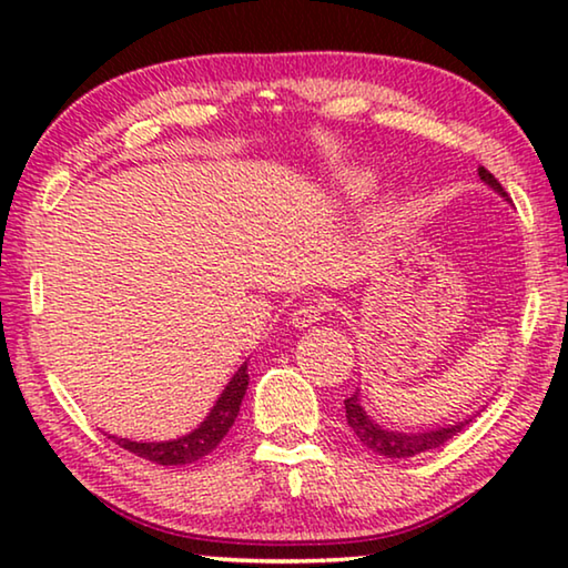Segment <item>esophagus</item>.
Returning <instances> with one entry per match:
<instances>
[{
  "label": "esophagus",
  "instance_id": "esophagus-1",
  "mask_svg": "<svg viewBox=\"0 0 568 568\" xmlns=\"http://www.w3.org/2000/svg\"><path fill=\"white\" fill-rule=\"evenodd\" d=\"M321 315H323V305L311 301V303H303L295 307V311L291 313V323L295 325V328H307V325L318 323Z\"/></svg>",
  "mask_w": 568,
  "mask_h": 568
}]
</instances>
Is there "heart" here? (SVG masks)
Listing matches in <instances>:
<instances>
[{
  "label": "heart",
  "mask_w": 568,
  "mask_h": 568,
  "mask_svg": "<svg viewBox=\"0 0 568 568\" xmlns=\"http://www.w3.org/2000/svg\"><path fill=\"white\" fill-rule=\"evenodd\" d=\"M373 182H376V178L373 175H368V172H363V175H358L353 180V185H351V190L355 192V195H363V192H371V187H373Z\"/></svg>",
  "instance_id": "b5f03b06"
}]
</instances>
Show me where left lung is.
I'll use <instances>...</instances> for the list:
<instances>
[{
	"label": "left lung",
	"instance_id": "1",
	"mask_svg": "<svg viewBox=\"0 0 568 568\" xmlns=\"http://www.w3.org/2000/svg\"><path fill=\"white\" fill-rule=\"evenodd\" d=\"M478 175L486 182V185H491L498 195L506 197V190L501 187V182L491 175V172H488L486 168H478ZM345 420H348V426L355 434V438H358L365 448H371L373 454L386 456V458H413L418 454H426V450H434L438 446H444L446 440L458 436L468 423V420H460V423H456V426L418 430V434H398V430H386V428H381L378 423H373L368 416H365V410L358 400V390H355L351 398H345Z\"/></svg>",
	"mask_w": 568,
	"mask_h": 568
}]
</instances>
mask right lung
Masks as SVG:
<instances>
[{
	"label": "right lung",
	"instance_id": "right-lung-1",
	"mask_svg": "<svg viewBox=\"0 0 568 568\" xmlns=\"http://www.w3.org/2000/svg\"><path fill=\"white\" fill-rule=\"evenodd\" d=\"M247 390V363H243L233 376V381L227 383L225 390L220 393L217 403L210 410V416L200 423V426L192 430V434L175 438V440H162V444H138V440L130 438H114L118 446H122L130 454L152 460V464L160 466H185V464H195V460L205 458L207 454L220 446V440L227 436L230 426H233L240 410V403H243V396Z\"/></svg>",
	"mask_w": 568,
	"mask_h": 568
}]
</instances>
